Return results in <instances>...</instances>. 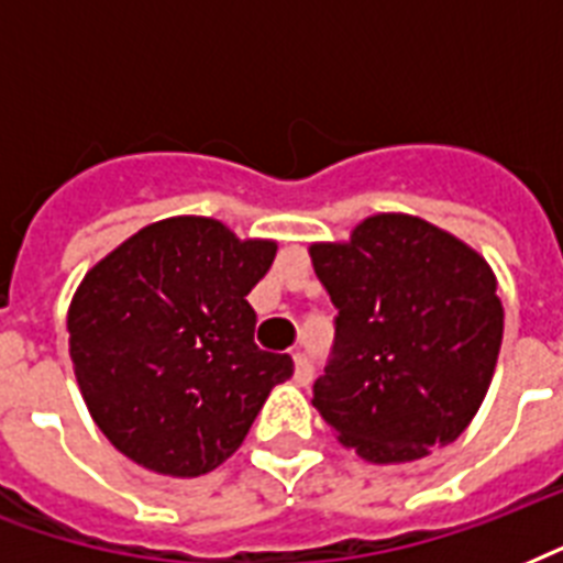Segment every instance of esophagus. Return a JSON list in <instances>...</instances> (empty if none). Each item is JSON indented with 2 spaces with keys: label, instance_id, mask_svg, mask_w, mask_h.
Instances as JSON below:
<instances>
[{
  "label": "esophagus",
  "instance_id": "1",
  "mask_svg": "<svg viewBox=\"0 0 563 563\" xmlns=\"http://www.w3.org/2000/svg\"><path fill=\"white\" fill-rule=\"evenodd\" d=\"M291 360H295V383L298 385L312 383V360H309L307 353H295Z\"/></svg>",
  "mask_w": 563,
  "mask_h": 563
}]
</instances>
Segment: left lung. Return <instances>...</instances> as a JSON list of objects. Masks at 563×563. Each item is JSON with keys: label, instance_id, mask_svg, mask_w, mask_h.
Masks as SVG:
<instances>
[{"label": "left lung", "instance_id": "obj_1", "mask_svg": "<svg viewBox=\"0 0 563 563\" xmlns=\"http://www.w3.org/2000/svg\"><path fill=\"white\" fill-rule=\"evenodd\" d=\"M339 309L333 360L312 406L339 444L406 464L453 444L488 394L503 344L497 277L462 239L376 212L347 242L309 245Z\"/></svg>", "mask_w": 563, "mask_h": 563}]
</instances>
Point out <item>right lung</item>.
Listing matches in <instances>:
<instances>
[{"instance_id":"obj_1","label":"right lung","mask_w":563,"mask_h":563,"mask_svg":"<svg viewBox=\"0 0 563 563\" xmlns=\"http://www.w3.org/2000/svg\"><path fill=\"white\" fill-rule=\"evenodd\" d=\"M277 242L207 216L136 230L84 274L66 330L96 427L131 462L192 479L236 453L295 365L254 344L247 291Z\"/></svg>"}]
</instances>
